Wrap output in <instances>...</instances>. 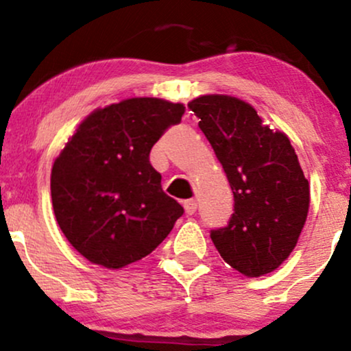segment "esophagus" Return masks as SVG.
Wrapping results in <instances>:
<instances>
[{
  "label": "esophagus",
  "mask_w": 351,
  "mask_h": 351,
  "mask_svg": "<svg viewBox=\"0 0 351 351\" xmlns=\"http://www.w3.org/2000/svg\"><path fill=\"white\" fill-rule=\"evenodd\" d=\"M183 206H184V211H186L188 215H195L196 208H198V201H196V199H186L183 203Z\"/></svg>",
  "instance_id": "obj_1"
}]
</instances>
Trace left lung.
Masks as SVG:
<instances>
[{"mask_svg":"<svg viewBox=\"0 0 351 351\" xmlns=\"http://www.w3.org/2000/svg\"><path fill=\"white\" fill-rule=\"evenodd\" d=\"M223 165L234 213L211 229L217 252L236 271L259 277L276 271L295 247L307 219L310 189L287 135L263 123L236 97L203 95L188 104Z\"/></svg>","mask_w":351,"mask_h":351,"instance_id":"left-lung-1","label":"left lung"}]
</instances>
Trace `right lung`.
Instances as JSON below:
<instances>
[{"label":"right lung","mask_w":351,"mask_h":351,"mask_svg":"<svg viewBox=\"0 0 351 351\" xmlns=\"http://www.w3.org/2000/svg\"><path fill=\"white\" fill-rule=\"evenodd\" d=\"M184 107L162 99H127L79 125L54 162L51 196L67 241L108 269L143 259L183 215L165 195L150 150L181 122Z\"/></svg>","instance_id":"add662e5"}]
</instances>
